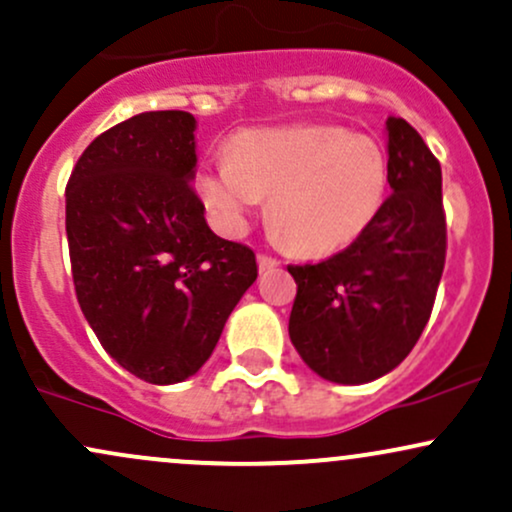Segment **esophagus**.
<instances>
[{
  "mask_svg": "<svg viewBox=\"0 0 512 512\" xmlns=\"http://www.w3.org/2000/svg\"><path fill=\"white\" fill-rule=\"evenodd\" d=\"M257 264H260L262 272H267V269L279 267V260H276V257H272V255H267V252H260V255H257Z\"/></svg>",
  "mask_w": 512,
  "mask_h": 512,
  "instance_id": "esophagus-1",
  "label": "esophagus"
}]
</instances>
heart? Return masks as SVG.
I'll use <instances>...</instances> for the list:
<instances>
[{
	"mask_svg": "<svg viewBox=\"0 0 512 512\" xmlns=\"http://www.w3.org/2000/svg\"><path fill=\"white\" fill-rule=\"evenodd\" d=\"M197 190L226 228L240 233L262 197L274 233L303 255L349 245L375 219L387 192L385 149L337 125L250 129L228 158L199 173Z\"/></svg>",
	"mask_w": 512,
	"mask_h": 512,
	"instance_id": "b5f03b06",
	"label": "heart"
}]
</instances>
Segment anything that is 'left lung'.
Returning <instances> with one entry per match:
<instances>
[{
    "label": "left lung",
    "instance_id": "left-lung-1",
    "mask_svg": "<svg viewBox=\"0 0 512 512\" xmlns=\"http://www.w3.org/2000/svg\"><path fill=\"white\" fill-rule=\"evenodd\" d=\"M392 195L349 248L322 262L289 264L296 301L291 342L320 378L370 383L419 342L448 250L443 175L421 134L387 117Z\"/></svg>",
    "mask_w": 512,
    "mask_h": 512
}]
</instances>
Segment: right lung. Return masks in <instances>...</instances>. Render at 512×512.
I'll list each match as a JSON object with an SVG mask.
<instances>
[{
  "label": "right lung",
  "instance_id": "right-lung-1",
  "mask_svg": "<svg viewBox=\"0 0 512 512\" xmlns=\"http://www.w3.org/2000/svg\"><path fill=\"white\" fill-rule=\"evenodd\" d=\"M195 117L134 115L98 134L67 182L76 301L103 349L151 385L195 375L257 279L255 252L204 221Z\"/></svg>",
  "mask_w": 512,
  "mask_h": 512
}]
</instances>
